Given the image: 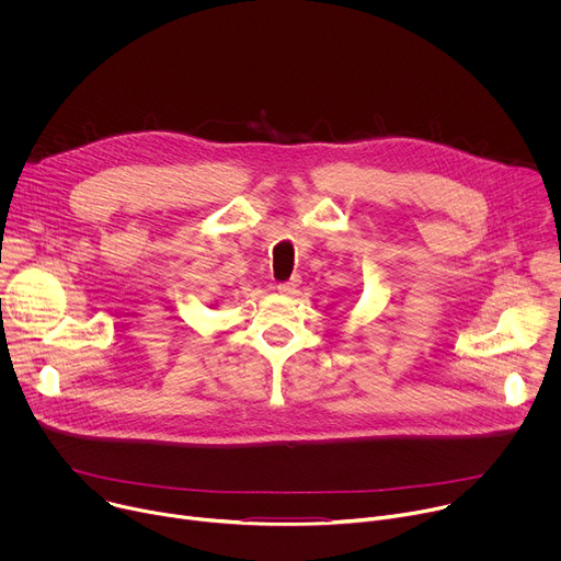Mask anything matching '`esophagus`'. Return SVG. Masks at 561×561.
Returning a JSON list of instances; mask_svg holds the SVG:
<instances>
[{
	"label": "esophagus",
	"mask_w": 561,
	"mask_h": 561,
	"mask_svg": "<svg viewBox=\"0 0 561 561\" xmlns=\"http://www.w3.org/2000/svg\"><path fill=\"white\" fill-rule=\"evenodd\" d=\"M299 277H293V279H288V282H282V284H277V293H282V295H290L297 286H299Z\"/></svg>",
	"instance_id": "1"
}]
</instances>
